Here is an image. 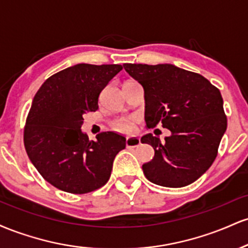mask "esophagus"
I'll use <instances>...</instances> for the list:
<instances>
[{"label":"esophagus","mask_w":248,"mask_h":248,"mask_svg":"<svg viewBox=\"0 0 248 248\" xmlns=\"http://www.w3.org/2000/svg\"><path fill=\"white\" fill-rule=\"evenodd\" d=\"M140 143H141L140 139L136 138V136H129V138H127V140H126L127 148L139 147V146H140Z\"/></svg>","instance_id":"1"}]
</instances>
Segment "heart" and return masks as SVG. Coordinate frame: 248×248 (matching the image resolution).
I'll use <instances>...</instances> for the list:
<instances>
[{"label": "heart", "mask_w": 248, "mask_h": 248, "mask_svg": "<svg viewBox=\"0 0 248 248\" xmlns=\"http://www.w3.org/2000/svg\"><path fill=\"white\" fill-rule=\"evenodd\" d=\"M134 124H135L134 118H120L113 122V128L121 133H130L133 132Z\"/></svg>", "instance_id": "heart-1"}]
</instances>
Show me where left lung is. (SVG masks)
<instances>
[{
	"label": "left lung",
	"instance_id": "8db88e82",
	"mask_svg": "<svg viewBox=\"0 0 248 248\" xmlns=\"http://www.w3.org/2000/svg\"><path fill=\"white\" fill-rule=\"evenodd\" d=\"M144 91L148 128L158 122L171 132L160 138L146 134L142 143L155 155L142 166L154 184L182 187L193 183L211 167L227 128L223 98L217 87L198 73L172 64H124Z\"/></svg>",
	"mask_w": 248,
	"mask_h": 248
}]
</instances>
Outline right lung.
Listing matches in <instances>:
<instances>
[{
  "instance_id": "add662e5",
  "label": "right lung",
  "mask_w": 248,
  "mask_h": 248,
  "mask_svg": "<svg viewBox=\"0 0 248 248\" xmlns=\"http://www.w3.org/2000/svg\"><path fill=\"white\" fill-rule=\"evenodd\" d=\"M121 65L77 64L51 76L33 98L24 146L45 181L65 192L87 193L107 183L116 154L126 138L114 132L88 140L81 130L84 114L98 109L101 91Z\"/></svg>"
}]
</instances>
